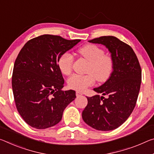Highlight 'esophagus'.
<instances>
[{
	"label": "esophagus",
	"mask_w": 154,
	"mask_h": 154,
	"mask_svg": "<svg viewBox=\"0 0 154 154\" xmlns=\"http://www.w3.org/2000/svg\"><path fill=\"white\" fill-rule=\"evenodd\" d=\"M83 94V93H82V92H76V96L77 97H79L80 95H82Z\"/></svg>",
	"instance_id": "obj_1"
}]
</instances>
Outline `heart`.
I'll return each mask as SVG.
<instances>
[{
    "instance_id": "obj_1",
    "label": "heart",
    "mask_w": 154,
    "mask_h": 154,
    "mask_svg": "<svg viewBox=\"0 0 154 154\" xmlns=\"http://www.w3.org/2000/svg\"><path fill=\"white\" fill-rule=\"evenodd\" d=\"M78 52L90 62L88 72L91 73L72 75L68 79V85L71 89L83 91L94 84L95 75L99 81H104L111 74L113 62L109 56L104 55V51L102 48L94 45H86L80 48ZM73 61L74 58L70 53L66 52L60 55L57 66L62 74L68 75L71 72Z\"/></svg>"
}]
</instances>
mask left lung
Returning <instances> with one entry per match:
<instances>
[{
  "mask_svg": "<svg viewBox=\"0 0 154 154\" xmlns=\"http://www.w3.org/2000/svg\"><path fill=\"white\" fill-rule=\"evenodd\" d=\"M88 42L108 48L113 70L103 84L93 89L108 98L98 94L86 97L88 105L82 112V118L95 130H113L128 119L135 108L141 84L140 66L131 46L116 37L102 36Z\"/></svg>",
  "mask_w": 154,
  "mask_h": 154,
  "instance_id": "left-lung-1",
  "label": "left lung"
}]
</instances>
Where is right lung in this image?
<instances>
[{
  "instance_id": "1",
  "label": "right lung",
  "mask_w": 154,
  "mask_h": 154,
  "mask_svg": "<svg viewBox=\"0 0 154 154\" xmlns=\"http://www.w3.org/2000/svg\"><path fill=\"white\" fill-rule=\"evenodd\" d=\"M80 41L46 34L29 40L19 53L14 66L12 90L19 114L32 128L55 125L76 98L75 90H62L64 80L57 61Z\"/></svg>"
}]
</instances>
